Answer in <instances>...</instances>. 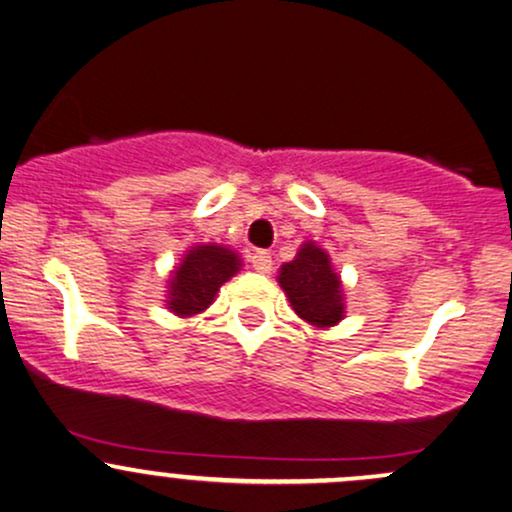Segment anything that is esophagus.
<instances>
[{"instance_id":"obj_1","label":"esophagus","mask_w":512,"mask_h":512,"mask_svg":"<svg viewBox=\"0 0 512 512\" xmlns=\"http://www.w3.org/2000/svg\"><path fill=\"white\" fill-rule=\"evenodd\" d=\"M250 262H252V269L260 274H269L272 272V255H269L267 250H255L250 255Z\"/></svg>"}]
</instances>
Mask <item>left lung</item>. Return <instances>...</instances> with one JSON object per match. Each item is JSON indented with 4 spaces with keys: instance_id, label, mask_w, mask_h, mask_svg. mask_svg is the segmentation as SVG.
<instances>
[{
    "instance_id": "obj_1",
    "label": "left lung",
    "mask_w": 512,
    "mask_h": 512,
    "mask_svg": "<svg viewBox=\"0 0 512 512\" xmlns=\"http://www.w3.org/2000/svg\"><path fill=\"white\" fill-rule=\"evenodd\" d=\"M281 289L305 322L315 327H332L342 320V281L334 274L330 257L315 243H305L296 260L286 262L279 274Z\"/></svg>"
}]
</instances>
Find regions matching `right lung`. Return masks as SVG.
<instances>
[{"instance_id":"obj_1","label":"right lung","mask_w":512,"mask_h":512,"mask_svg":"<svg viewBox=\"0 0 512 512\" xmlns=\"http://www.w3.org/2000/svg\"><path fill=\"white\" fill-rule=\"evenodd\" d=\"M238 267L236 252L221 245H199L190 250L170 279L168 308L182 317L202 313L214 301L223 281L231 279Z\"/></svg>"}]
</instances>
